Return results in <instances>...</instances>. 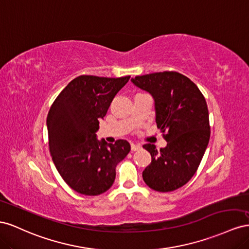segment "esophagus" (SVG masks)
Segmentation results:
<instances>
[{
    "label": "esophagus",
    "instance_id": "obj_1",
    "mask_svg": "<svg viewBox=\"0 0 249 249\" xmlns=\"http://www.w3.org/2000/svg\"><path fill=\"white\" fill-rule=\"evenodd\" d=\"M141 145H136V144H131V150L132 151H139L141 149Z\"/></svg>",
    "mask_w": 249,
    "mask_h": 249
}]
</instances>
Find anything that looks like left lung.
<instances>
[{
  "instance_id": "obj_1",
  "label": "left lung",
  "mask_w": 249,
  "mask_h": 249,
  "mask_svg": "<svg viewBox=\"0 0 249 249\" xmlns=\"http://www.w3.org/2000/svg\"><path fill=\"white\" fill-rule=\"evenodd\" d=\"M131 82L152 96L158 128L167 132V146L160 151L151 144L143 146L151 154L143 179L158 192L174 191L195 174L208 147L207 102L197 85L177 72L137 76Z\"/></svg>"
}]
</instances>
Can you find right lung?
I'll return each mask as SVG.
<instances>
[{
    "label": "right lung",
    "mask_w": 249,
    "mask_h": 249,
    "mask_svg": "<svg viewBox=\"0 0 249 249\" xmlns=\"http://www.w3.org/2000/svg\"><path fill=\"white\" fill-rule=\"evenodd\" d=\"M130 76L76 77L56 98L47 117L49 148L54 165L70 188L88 196L107 191L116 167L130 151L126 140L99 141V121Z\"/></svg>",
    "instance_id": "right-lung-1"
}]
</instances>
